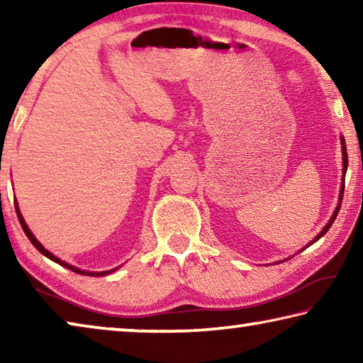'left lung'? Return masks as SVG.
Listing matches in <instances>:
<instances>
[{
  "label": "left lung",
  "instance_id": "8db88e82",
  "mask_svg": "<svg viewBox=\"0 0 363 363\" xmlns=\"http://www.w3.org/2000/svg\"><path fill=\"white\" fill-rule=\"evenodd\" d=\"M341 144H342V171H344V173H346V171H347V152H346V145H344V139H341ZM342 186H344V184H342ZM342 194H344V187H341V195H340V201L342 200ZM340 208H341V203L336 206V211L333 213V216H331V219L328 220V224L323 227V229H322V232H320V233H318V235H317V237L314 238V240H312V242H311L309 245H312V243H314V242H317V240H318V238H320V237H323V235H325V233H327V232H328V229H330V227H331V224H333V223H335V219H336V216H337V211H340ZM309 245H307V247H309Z\"/></svg>",
  "mask_w": 363,
  "mask_h": 363
}]
</instances>
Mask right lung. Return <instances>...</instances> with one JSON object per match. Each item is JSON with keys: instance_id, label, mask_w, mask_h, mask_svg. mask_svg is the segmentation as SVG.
I'll use <instances>...</instances> for the list:
<instances>
[{"instance_id": "right-lung-1", "label": "right lung", "mask_w": 363, "mask_h": 363, "mask_svg": "<svg viewBox=\"0 0 363 363\" xmlns=\"http://www.w3.org/2000/svg\"><path fill=\"white\" fill-rule=\"evenodd\" d=\"M14 205H16V213H17V218H19V223H21V225H22V229H23V232H26V235L28 237V240L32 242V245L33 247L40 251L41 255H45L46 257H49V259H52L54 262H57V264H60V266H64V267H67V269H70V270H73V272H77V274H82V275H89V277H99V275H107V274H110V272H113V270H104V272H89V270H82V269H78V267H73V266H70V264H67V262H64V261H60L59 257H56L54 256L52 253H49V251L43 247V245L36 240V238L33 237V233L30 232V229L27 227V224H26V220H23V218H22V214H21V211H19V208H17V201H14Z\"/></svg>"}]
</instances>
